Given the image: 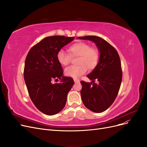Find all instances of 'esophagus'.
I'll return each instance as SVG.
<instances>
[{
	"label": "esophagus",
	"instance_id": "1",
	"mask_svg": "<svg viewBox=\"0 0 147 147\" xmlns=\"http://www.w3.org/2000/svg\"><path fill=\"white\" fill-rule=\"evenodd\" d=\"M74 82H75V83H78L80 82V80L78 79H74Z\"/></svg>",
	"mask_w": 147,
	"mask_h": 147
}]
</instances>
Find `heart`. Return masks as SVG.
Here are the masks:
<instances>
[{
	"label": "heart",
	"instance_id": "1",
	"mask_svg": "<svg viewBox=\"0 0 147 147\" xmlns=\"http://www.w3.org/2000/svg\"><path fill=\"white\" fill-rule=\"evenodd\" d=\"M69 53L60 50L57 53V61L62 65H67L71 61V56H78L77 66H70L65 70V75L74 78H77L85 74L87 68L91 70L99 63V52L97 49L91 48L90 44L80 42L69 48Z\"/></svg>",
	"mask_w": 147,
	"mask_h": 147
}]
</instances>
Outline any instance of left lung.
Wrapping results in <instances>:
<instances>
[{
  "label": "left lung",
  "instance_id": "8db88e82",
  "mask_svg": "<svg viewBox=\"0 0 147 147\" xmlns=\"http://www.w3.org/2000/svg\"><path fill=\"white\" fill-rule=\"evenodd\" d=\"M78 38L93 42L100 53L98 64L87 75L92 82H80V94L87 109L95 113L103 112L113 103L121 86L122 70L119 55L116 49L99 37L89 35ZM96 79L99 82L97 84L94 83Z\"/></svg>",
  "mask_w": 147,
  "mask_h": 147
}]
</instances>
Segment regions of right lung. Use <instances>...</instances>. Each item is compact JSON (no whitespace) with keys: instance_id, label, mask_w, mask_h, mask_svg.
I'll list each match as a JSON object with an SVG mask.
<instances>
[{"instance_id":"add662e5","label":"right lung","mask_w":147,"mask_h":147,"mask_svg":"<svg viewBox=\"0 0 147 147\" xmlns=\"http://www.w3.org/2000/svg\"><path fill=\"white\" fill-rule=\"evenodd\" d=\"M74 37H47L29 50L26 56L24 78L30 99L37 109L47 115L58 113L64 109L74 80L63 75L57 53L74 40ZM61 80L53 84V79Z\"/></svg>"}]
</instances>
